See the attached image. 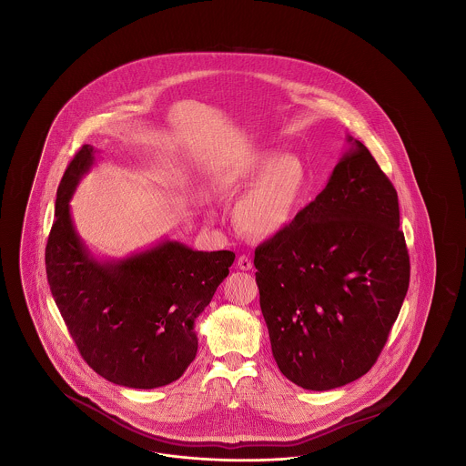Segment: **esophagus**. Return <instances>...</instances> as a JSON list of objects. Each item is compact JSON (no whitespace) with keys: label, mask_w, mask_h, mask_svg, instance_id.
Masks as SVG:
<instances>
[{"label":"esophagus","mask_w":466,"mask_h":466,"mask_svg":"<svg viewBox=\"0 0 466 466\" xmlns=\"http://www.w3.org/2000/svg\"><path fill=\"white\" fill-rule=\"evenodd\" d=\"M238 267H239L241 270H249V268L253 267V262H251V258H249V257L243 255V257H239V258H238Z\"/></svg>","instance_id":"34e87169"}]
</instances>
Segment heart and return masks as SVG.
I'll list each match as a JSON object with an SVG mask.
<instances>
[{"mask_svg": "<svg viewBox=\"0 0 466 466\" xmlns=\"http://www.w3.org/2000/svg\"><path fill=\"white\" fill-rule=\"evenodd\" d=\"M309 183L306 162L295 154L264 150L243 157L223 169L218 185L227 196H239L234 220L239 230L267 239L289 227Z\"/></svg>", "mask_w": 466, "mask_h": 466, "instance_id": "obj_1", "label": "heart"}]
</instances>
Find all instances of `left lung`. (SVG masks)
I'll use <instances>...</instances> for the list:
<instances>
[{
	"label": "left lung",
	"mask_w": 466,
	"mask_h": 466,
	"mask_svg": "<svg viewBox=\"0 0 466 466\" xmlns=\"http://www.w3.org/2000/svg\"><path fill=\"white\" fill-rule=\"evenodd\" d=\"M346 141L327 187L253 260L274 360L310 391L372 369L410 278L397 190L361 141Z\"/></svg>",
	"instance_id": "left-lung-1"
}]
</instances>
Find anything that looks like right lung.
Returning <instances> with one entry per match:
<instances>
[{
	"label": "right lung",
	"instance_id": "right-lung-1",
	"mask_svg": "<svg viewBox=\"0 0 466 466\" xmlns=\"http://www.w3.org/2000/svg\"><path fill=\"white\" fill-rule=\"evenodd\" d=\"M84 145L69 162L45 249L46 278L80 355L113 384L154 390L177 380L198 353L196 319L234 264L232 251L162 241L124 258H96L69 200L96 164Z\"/></svg>",
	"mask_w": 466,
	"mask_h": 466
}]
</instances>
